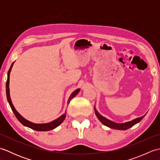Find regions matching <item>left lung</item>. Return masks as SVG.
Here are the masks:
<instances>
[{
  "instance_id": "left-lung-1",
  "label": "left lung",
  "mask_w": 160,
  "mask_h": 160,
  "mask_svg": "<svg viewBox=\"0 0 160 160\" xmlns=\"http://www.w3.org/2000/svg\"><path fill=\"white\" fill-rule=\"evenodd\" d=\"M94 111L97 118H98V120H99L104 125L107 126V127L111 128L117 129V130H127V129L132 127V126H134L135 124L138 123V122H140L146 115L145 114L144 115H143V116H142L140 118H135L134 120L124 122V123H116V122L111 121L110 120H108V119L102 116V115L100 114L99 112L96 110V108L95 107H94Z\"/></svg>"
}]
</instances>
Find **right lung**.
Masks as SVG:
<instances>
[{"mask_svg":"<svg viewBox=\"0 0 160 160\" xmlns=\"http://www.w3.org/2000/svg\"><path fill=\"white\" fill-rule=\"evenodd\" d=\"M15 62V61L13 62L11 67H10L8 71V80H7V82H6V95H7V98H8V101L10 105V107L12 108V110L13 111V113L15 114L16 118L18 119V121L23 124L24 126H25L27 127H29L30 128L33 129V130L35 131H51L53 130V129L56 128V127H58V126L62 123V122L64 121V119L66 118V114L67 113H64L62 114L61 116H60L58 118L56 119L52 122H48V123H44V124H36V123H33V122H30L28 120H26L25 118H23L21 115H20L18 111L16 110L15 107H13V105L12 104V102L11 100V98H10V94H9V75L10 72H11L12 67L13 65V63ZM80 91V89H78L76 90H75L71 94V96L69 98V100L67 101V104H69L70 101L73 99V98L76 96V95L79 93V91Z\"/></svg>","mask_w":160,"mask_h":160,"instance_id":"add662e5","label":"right lung"}]
</instances>
